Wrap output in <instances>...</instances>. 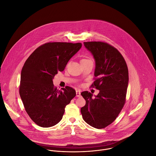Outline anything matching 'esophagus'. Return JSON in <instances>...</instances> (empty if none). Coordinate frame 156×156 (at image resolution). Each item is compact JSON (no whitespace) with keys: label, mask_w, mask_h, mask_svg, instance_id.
<instances>
[{"label":"esophagus","mask_w":156,"mask_h":156,"mask_svg":"<svg viewBox=\"0 0 156 156\" xmlns=\"http://www.w3.org/2000/svg\"><path fill=\"white\" fill-rule=\"evenodd\" d=\"M76 96L78 98L80 97V91L79 90L76 91Z\"/></svg>","instance_id":"34e87169"}]
</instances>
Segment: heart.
<instances>
[{
    "instance_id": "b5f03b06",
    "label": "heart",
    "mask_w": 156,
    "mask_h": 156,
    "mask_svg": "<svg viewBox=\"0 0 156 156\" xmlns=\"http://www.w3.org/2000/svg\"><path fill=\"white\" fill-rule=\"evenodd\" d=\"M91 60V59L89 58H83L82 60H81V61H87V60Z\"/></svg>"
}]
</instances>
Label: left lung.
Wrapping results in <instances>:
<instances>
[{"mask_svg":"<svg viewBox=\"0 0 156 156\" xmlns=\"http://www.w3.org/2000/svg\"><path fill=\"white\" fill-rule=\"evenodd\" d=\"M83 44L95 60L96 79L91 87L99 90V93L93 98L92 93L82 92L86 104L80 111L88 125L104 128L115 120L125 105L128 69L122 55L112 46L102 42Z\"/></svg>","mask_w":156,"mask_h":156,"instance_id":"left-lung-1","label":"left lung"}]
</instances>
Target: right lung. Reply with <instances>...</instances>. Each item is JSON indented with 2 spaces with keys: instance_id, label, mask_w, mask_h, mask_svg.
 I'll return each instance as SVG.
<instances>
[{
  "instance_id": "add662e5",
  "label": "right lung",
  "mask_w": 156,
  "mask_h": 156,
  "mask_svg": "<svg viewBox=\"0 0 156 156\" xmlns=\"http://www.w3.org/2000/svg\"><path fill=\"white\" fill-rule=\"evenodd\" d=\"M81 47V43H47L38 47L24 63L19 94L25 111L37 125L48 128L58 123L65 106L76 96L71 87L57 90L52 79Z\"/></svg>"
}]
</instances>
